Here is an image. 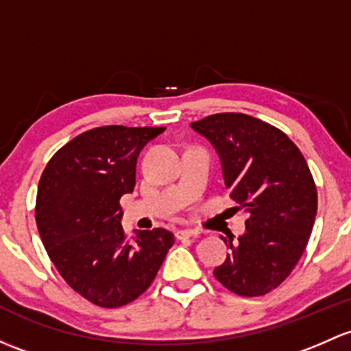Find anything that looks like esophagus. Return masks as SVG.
<instances>
[{
    "instance_id": "obj_1",
    "label": "esophagus",
    "mask_w": 351,
    "mask_h": 351,
    "mask_svg": "<svg viewBox=\"0 0 351 351\" xmlns=\"http://www.w3.org/2000/svg\"><path fill=\"white\" fill-rule=\"evenodd\" d=\"M176 239H190V237H198L197 230H190V228H180L176 230Z\"/></svg>"
}]
</instances>
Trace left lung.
<instances>
[{
	"label": "left lung",
	"mask_w": 351,
	"mask_h": 351,
	"mask_svg": "<svg viewBox=\"0 0 351 351\" xmlns=\"http://www.w3.org/2000/svg\"><path fill=\"white\" fill-rule=\"evenodd\" d=\"M208 139L230 198L245 210V232L215 267L217 281L239 296L276 289L301 259L315 225L318 195L298 146L278 128L247 114H213L190 124Z\"/></svg>",
	"instance_id": "left-lung-1"
}]
</instances>
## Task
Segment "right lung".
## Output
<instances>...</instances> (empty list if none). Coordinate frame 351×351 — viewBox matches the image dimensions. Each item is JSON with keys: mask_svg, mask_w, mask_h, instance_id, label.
Here are the masks:
<instances>
[{"mask_svg": "<svg viewBox=\"0 0 351 351\" xmlns=\"http://www.w3.org/2000/svg\"><path fill=\"white\" fill-rule=\"evenodd\" d=\"M165 128L82 132L43 169L35 219L49 257L73 291L101 308L134 301L156 278L175 237L165 228L124 235L119 200L136 186L141 149Z\"/></svg>", "mask_w": 351, "mask_h": 351, "instance_id": "obj_1", "label": "right lung"}]
</instances>
